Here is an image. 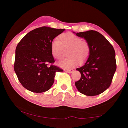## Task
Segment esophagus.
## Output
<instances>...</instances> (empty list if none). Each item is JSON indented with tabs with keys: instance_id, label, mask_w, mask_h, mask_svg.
<instances>
[{
	"instance_id": "obj_1",
	"label": "esophagus",
	"mask_w": 128,
	"mask_h": 128,
	"mask_svg": "<svg viewBox=\"0 0 128 128\" xmlns=\"http://www.w3.org/2000/svg\"><path fill=\"white\" fill-rule=\"evenodd\" d=\"M66 72L67 73H71L73 72V69H69V70H66Z\"/></svg>"
}]
</instances>
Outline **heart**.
<instances>
[{"instance_id": "heart-1", "label": "heart", "mask_w": 128, "mask_h": 128, "mask_svg": "<svg viewBox=\"0 0 128 128\" xmlns=\"http://www.w3.org/2000/svg\"><path fill=\"white\" fill-rule=\"evenodd\" d=\"M59 40L55 38L51 44V54L56 59H60L64 50H68V58L62 59L58 62L60 66L65 69H69L76 66L78 62L82 64L89 57L90 46L86 40H82L77 36L70 33L60 34Z\"/></svg>"}]
</instances>
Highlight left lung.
Returning <instances> with one entry per match:
<instances>
[{"mask_svg": "<svg viewBox=\"0 0 128 128\" xmlns=\"http://www.w3.org/2000/svg\"><path fill=\"white\" fill-rule=\"evenodd\" d=\"M76 34L89 43L90 54L85 64L76 69L81 76L75 85L84 95H99L111 84L116 70L115 51L111 43L98 32L88 30Z\"/></svg>", "mask_w": 128, "mask_h": 128, "instance_id": "obj_1", "label": "left lung"}]
</instances>
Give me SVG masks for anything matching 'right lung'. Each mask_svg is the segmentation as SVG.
I'll return each instance as SVG.
<instances>
[{"label": "right lung", "mask_w": 128, "mask_h": 128, "mask_svg": "<svg viewBox=\"0 0 128 128\" xmlns=\"http://www.w3.org/2000/svg\"><path fill=\"white\" fill-rule=\"evenodd\" d=\"M64 29L42 26L29 32L16 48L14 70L19 81L30 92L40 93L53 85L56 72H62L55 62L51 44Z\"/></svg>", "instance_id": "add662e5"}]
</instances>
